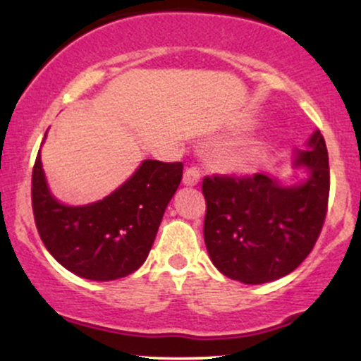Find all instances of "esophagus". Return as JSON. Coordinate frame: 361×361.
Instances as JSON below:
<instances>
[{
  "mask_svg": "<svg viewBox=\"0 0 361 361\" xmlns=\"http://www.w3.org/2000/svg\"><path fill=\"white\" fill-rule=\"evenodd\" d=\"M200 169H198L197 166H188L185 169V175H183V183L186 186H195L198 185V181H200Z\"/></svg>",
  "mask_w": 361,
  "mask_h": 361,
  "instance_id": "obj_1",
  "label": "esophagus"
}]
</instances>
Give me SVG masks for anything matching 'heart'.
<instances>
[{
    "instance_id": "b5f03b06",
    "label": "heart",
    "mask_w": 361,
    "mask_h": 361,
    "mask_svg": "<svg viewBox=\"0 0 361 361\" xmlns=\"http://www.w3.org/2000/svg\"><path fill=\"white\" fill-rule=\"evenodd\" d=\"M239 164H241V166H244V163H241V161H239Z\"/></svg>"
}]
</instances>
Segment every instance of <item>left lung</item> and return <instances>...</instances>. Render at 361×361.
Masks as SVG:
<instances>
[{"mask_svg": "<svg viewBox=\"0 0 361 361\" xmlns=\"http://www.w3.org/2000/svg\"><path fill=\"white\" fill-rule=\"evenodd\" d=\"M295 166L309 180L281 186L267 175L205 176V246L222 275L258 285L288 275L309 256L321 234L329 200V157L319 130Z\"/></svg>", "mask_w": 361, "mask_h": 361, "instance_id": "8db88e82", "label": "left lung"}]
</instances>
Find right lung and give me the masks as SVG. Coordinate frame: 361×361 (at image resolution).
<instances>
[{"label":"right lung","mask_w":361,"mask_h":361,"mask_svg":"<svg viewBox=\"0 0 361 361\" xmlns=\"http://www.w3.org/2000/svg\"><path fill=\"white\" fill-rule=\"evenodd\" d=\"M181 176V163L147 159L103 200L68 207L49 192L39 152L32 171L37 231L47 251L74 275L97 281L122 279L146 261Z\"/></svg>","instance_id":"1"}]
</instances>
